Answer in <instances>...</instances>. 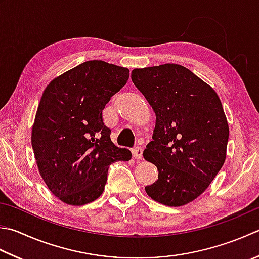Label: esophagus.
I'll return each instance as SVG.
<instances>
[{"label": "esophagus", "instance_id": "1", "mask_svg": "<svg viewBox=\"0 0 259 259\" xmlns=\"http://www.w3.org/2000/svg\"><path fill=\"white\" fill-rule=\"evenodd\" d=\"M133 155L136 159H143V148L140 146H137L133 149Z\"/></svg>", "mask_w": 259, "mask_h": 259}]
</instances>
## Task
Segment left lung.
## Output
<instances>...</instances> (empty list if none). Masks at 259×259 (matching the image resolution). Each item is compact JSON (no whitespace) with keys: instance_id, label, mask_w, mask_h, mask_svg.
Segmentation results:
<instances>
[{"instance_id":"1","label":"left lung","mask_w":259,"mask_h":259,"mask_svg":"<svg viewBox=\"0 0 259 259\" xmlns=\"http://www.w3.org/2000/svg\"><path fill=\"white\" fill-rule=\"evenodd\" d=\"M131 79L156 113L144 157L157 167L158 180L145 187L147 194L168 206L190 203L226 160L229 126L219 96L176 64L136 68Z\"/></svg>"}]
</instances>
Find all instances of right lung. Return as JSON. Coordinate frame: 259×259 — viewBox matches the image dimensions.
<instances>
[{"label":"right lung","mask_w":259,"mask_h":259,"mask_svg":"<svg viewBox=\"0 0 259 259\" xmlns=\"http://www.w3.org/2000/svg\"><path fill=\"white\" fill-rule=\"evenodd\" d=\"M129 69L89 60L46 88L32 126L39 173L52 193L69 205H84L103 193L108 169L131 159L111 141L105 104L125 85Z\"/></svg>","instance_id":"1"}]
</instances>
